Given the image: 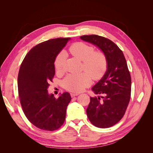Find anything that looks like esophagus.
I'll return each mask as SVG.
<instances>
[{
    "mask_svg": "<svg viewBox=\"0 0 153 153\" xmlns=\"http://www.w3.org/2000/svg\"><path fill=\"white\" fill-rule=\"evenodd\" d=\"M70 95H71V98H73V97H75V96H78V94H77V93H71V94H70Z\"/></svg>",
    "mask_w": 153,
    "mask_h": 153,
    "instance_id": "34e87169",
    "label": "esophagus"
}]
</instances>
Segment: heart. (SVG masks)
I'll list each match as a JSON object with an SVG mask.
<instances>
[{
    "label": "heart",
    "mask_w": 153,
    "mask_h": 153,
    "mask_svg": "<svg viewBox=\"0 0 153 153\" xmlns=\"http://www.w3.org/2000/svg\"><path fill=\"white\" fill-rule=\"evenodd\" d=\"M68 52L82 61V69L87 72L67 75L63 80L64 87L66 90L80 92L91 84L92 77L94 80H98L104 75L108 62L103 52L94 51L93 47L85 43L76 42L68 48ZM64 60L65 54L64 52L57 55L54 61V67L57 71H62Z\"/></svg>",
    "instance_id": "heart-1"
}]
</instances>
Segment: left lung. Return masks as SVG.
Masks as SVG:
<instances>
[{"label":"left lung","instance_id":"obj_1","mask_svg":"<svg viewBox=\"0 0 153 153\" xmlns=\"http://www.w3.org/2000/svg\"><path fill=\"white\" fill-rule=\"evenodd\" d=\"M80 39L100 48L108 62L105 75L92 88L102 96L91 97L87 117L96 127H111L123 118L130 100L131 80L126 59L117 45L103 36L85 35Z\"/></svg>","mask_w":153,"mask_h":153}]
</instances>
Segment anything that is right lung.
I'll list each match as a JSON object with an SVG mask.
<instances>
[{
	"instance_id": "add662e5",
	"label": "right lung",
	"mask_w": 153,
	"mask_h": 153,
	"mask_svg": "<svg viewBox=\"0 0 153 153\" xmlns=\"http://www.w3.org/2000/svg\"><path fill=\"white\" fill-rule=\"evenodd\" d=\"M69 39H52L37 45L25 55L18 73L23 111L32 124L43 130H57L66 119L70 94L64 92L55 98L47 89L55 75V59Z\"/></svg>"
}]
</instances>
